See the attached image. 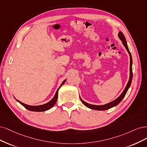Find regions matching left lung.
Segmentation results:
<instances>
[{
	"mask_svg": "<svg viewBox=\"0 0 147 147\" xmlns=\"http://www.w3.org/2000/svg\"><path fill=\"white\" fill-rule=\"evenodd\" d=\"M118 37H119V38L121 40V41H122V43L123 45V46L125 47L126 49L127 50V51L128 52V53L129 54V57H130V67H129V70H130V74H129V81L127 82L126 86L125 88V90L121 93V94L120 95L118 96L117 99H115V100H113V101L111 102H109L106 105H90V104H88L86 102H85L84 101L82 100V99L80 98V100H81L82 102L84 104V105L86 106V107L91 109L93 110H97V111H105V110H107V109H109L114 107L117 105H118V104H119L121 100L123 99V98H124V96H125L126 93H127V90H128V89L131 86V82H132V56L131 54V53L129 52V48H128V46H127V42L126 41V38L123 35V34L121 32H120L118 33Z\"/></svg>",
	"mask_w": 147,
	"mask_h": 147,
	"instance_id": "left-lung-1",
	"label": "left lung"
}]
</instances>
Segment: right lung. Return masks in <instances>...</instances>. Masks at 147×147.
Segmentation results:
<instances>
[{"mask_svg":"<svg viewBox=\"0 0 147 147\" xmlns=\"http://www.w3.org/2000/svg\"><path fill=\"white\" fill-rule=\"evenodd\" d=\"M66 80H64L62 82V83L61 84L60 86L59 87V88L57 89V90L54 96L53 97V98L51 99L50 101H49L48 102H47L45 105H40V106H29V105H26V104L23 103L21 101H20L18 99H16V101L18 102H20L21 105H22L25 108H26L27 110L30 111H34V112H43V111H48L49 109H50L51 108L53 107L54 105L57 102V100L58 99V92H59V90L60 88V87L62 86V85L64 84V83L65 82Z\"/></svg>","mask_w":147,"mask_h":147,"instance_id":"obj_1","label":"right lung"}]
</instances>
